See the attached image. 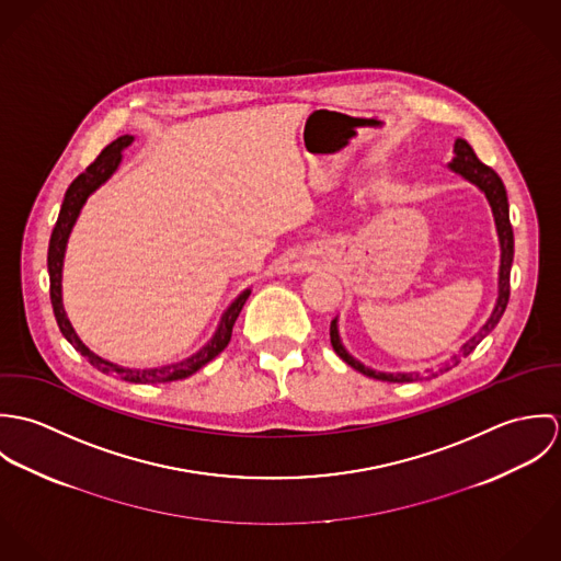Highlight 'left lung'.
<instances>
[{"label":"left lung","mask_w":561,"mask_h":561,"mask_svg":"<svg viewBox=\"0 0 561 561\" xmlns=\"http://www.w3.org/2000/svg\"><path fill=\"white\" fill-rule=\"evenodd\" d=\"M454 153L456 158L449 163V168L458 174H462L465 179H469L471 183H476L481 192L485 194L490 207H492V216H494V225H496V233H499V243H501V265H499V298L494 305V311L490 316V320L485 321L480 328V332L476 336H471L462 347L460 354H456L451 358L454 365L460 363V358L469 356L481 339L499 323L501 316L505 313L507 300H510V270H512V259H514V233H512V225H510V205H507V194H505V185L499 179V174L478 160L476 151L471 149V145L467 140H456L454 145ZM330 343L334 347V352L339 354V358H343L350 367H354L356 371H360L367 378H376L382 382H414L419 380V374H385V371H374L369 367H365L363 363H358L354 356H350L339 339V328H336V320L330 323ZM445 371L449 369V365L443 367ZM440 369V371H443Z\"/></svg>","instance_id":"1"}]
</instances>
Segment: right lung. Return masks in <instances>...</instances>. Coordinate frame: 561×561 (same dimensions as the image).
Returning a JSON list of instances; mask_svg holds the SVG:
<instances>
[{"label": "right lung", "mask_w": 561, "mask_h": 561, "mask_svg": "<svg viewBox=\"0 0 561 561\" xmlns=\"http://www.w3.org/2000/svg\"><path fill=\"white\" fill-rule=\"evenodd\" d=\"M134 142V136H121L118 140H114L112 145H107L99 158L92 161L85 172H81L80 176L69 185L65 201H62V209L58 216V222L51 231V240H49V252H47V267H49V294H51V307H54V316L60 325V332L65 334V339L80 352L81 356L88 358V363L92 367H96L99 371L127 380V382H136V385H160V382H172V380H183L192 374H196L203 365H207L209 360H214L231 341V332L236 320L241 313V307L245 305L250 289L241 291L236 298V302L225 311L222 320L218 323L216 334L211 336V341L201 347L194 356L174 363V365H165V367H156V369H129V367H121L116 363H110L101 356H96L94 352H90L78 336V332L73 330L71 321L65 313L62 307V263H65V250H67V241L73 231V225L80 216L83 203L88 201V196L103 185L114 170L118 168V163L123 160V149H127Z\"/></svg>", "instance_id": "1"}]
</instances>
